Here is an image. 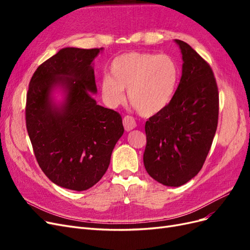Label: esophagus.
Instances as JSON below:
<instances>
[{
  "mask_svg": "<svg viewBox=\"0 0 250 250\" xmlns=\"http://www.w3.org/2000/svg\"><path fill=\"white\" fill-rule=\"evenodd\" d=\"M123 125L126 131H131L132 129H134L135 127H137V123H135V121L132 117L130 116H126L123 119Z\"/></svg>",
  "mask_w": 250,
  "mask_h": 250,
  "instance_id": "34e87169",
  "label": "esophagus"
}]
</instances>
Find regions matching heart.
Here are the masks:
<instances>
[{
	"instance_id": "b5f03b06",
	"label": "heart",
	"mask_w": 250,
	"mask_h": 250,
	"mask_svg": "<svg viewBox=\"0 0 250 250\" xmlns=\"http://www.w3.org/2000/svg\"><path fill=\"white\" fill-rule=\"evenodd\" d=\"M179 81V66L168 54L128 52L112 60L109 75L100 81L103 102L110 108L128 100L142 116H153L168 106Z\"/></svg>"
}]
</instances>
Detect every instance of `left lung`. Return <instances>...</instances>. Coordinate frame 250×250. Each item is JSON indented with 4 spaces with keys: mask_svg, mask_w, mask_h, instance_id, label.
<instances>
[{
    "mask_svg": "<svg viewBox=\"0 0 250 250\" xmlns=\"http://www.w3.org/2000/svg\"><path fill=\"white\" fill-rule=\"evenodd\" d=\"M183 69L178 87L165 109L145 125L144 166L149 175L167 187H180L197 175L215 137L219 95L210 66L183 41Z\"/></svg>",
    "mask_w": 250,
    "mask_h": 250,
    "instance_id": "1",
    "label": "left lung"
}]
</instances>
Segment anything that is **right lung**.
I'll use <instances>...</instances> for the list:
<instances>
[{
    "mask_svg": "<svg viewBox=\"0 0 250 250\" xmlns=\"http://www.w3.org/2000/svg\"><path fill=\"white\" fill-rule=\"evenodd\" d=\"M103 50H59L29 84L26 125L36 161L52 183L73 191H85L102 178L124 133L119 113L92 97L94 60Z\"/></svg>",
    "mask_w": 250,
    "mask_h": 250,
    "instance_id": "1",
    "label": "right lung"
}]
</instances>
